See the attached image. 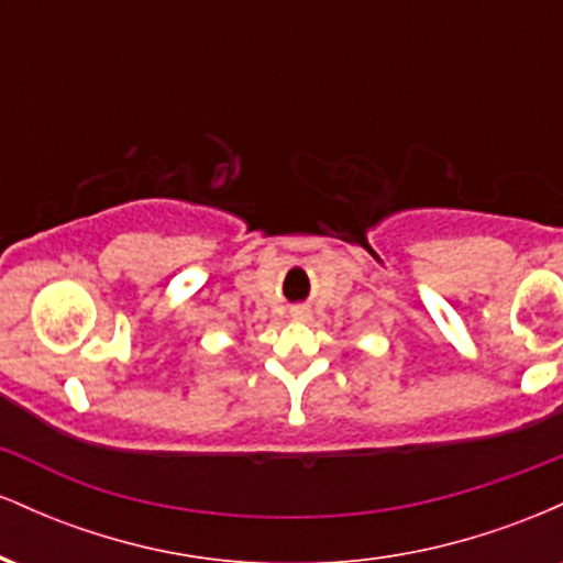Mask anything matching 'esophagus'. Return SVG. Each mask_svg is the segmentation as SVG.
<instances>
[{
  "mask_svg": "<svg viewBox=\"0 0 563 563\" xmlns=\"http://www.w3.org/2000/svg\"><path fill=\"white\" fill-rule=\"evenodd\" d=\"M294 318H296V320H307V318H309V309H307V307L294 309Z\"/></svg>",
  "mask_w": 563,
  "mask_h": 563,
  "instance_id": "esophagus-1",
  "label": "esophagus"
}]
</instances>
